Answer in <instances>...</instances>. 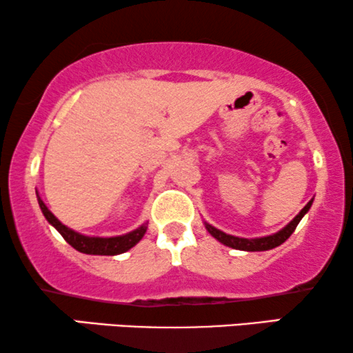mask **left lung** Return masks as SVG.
<instances>
[{
    "instance_id": "1",
    "label": "left lung",
    "mask_w": 353,
    "mask_h": 353,
    "mask_svg": "<svg viewBox=\"0 0 353 353\" xmlns=\"http://www.w3.org/2000/svg\"><path fill=\"white\" fill-rule=\"evenodd\" d=\"M311 204H313V199H311L310 203L306 204L299 214H296V216L294 217V221L288 222L287 225L282 228V230H279V232L272 233V235H268V236L241 238V236H235V235H228V233L219 230V228L212 227L208 222H204V227H205V230H208L210 235L216 238L217 241H221L222 245L228 246V248L241 250V251H268V250L276 248V246H279V245H282L283 241H285L287 238L290 236L292 233H294L296 225H299L301 219L305 217V214L310 210Z\"/></svg>"
}]
</instances>
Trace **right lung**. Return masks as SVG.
Segmentation results:
<instances>
[{
  "label": "right lung",
  "instance_id": "obj_1",
  "mask_svg": "<svg viewBox=\"0 0 353 353\" xmlns=\"http://www.w3.org/2000/svg\"><path fill=\"white\" fill-rule=\"evenodd\" d=\"M39 199V205L42 209L45 219H47L50 225H53L57 230L61 233V236L70 243L72 248L81 251L85 254H99V256H115L126 253L128 250H131L132 246L137 245L141 241V238L144 236V233L148 232V222L134 228L132 232H128L125 235L118 236H89L82 235V233L72 230V228L66 227L65 223H61L57 217L53 216V212L50 210L45 203L37 194Z\"/></svg>",
  "mask_w": 353,
  "mask_h": 353
}]
</instances>
